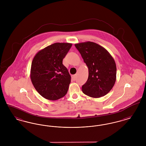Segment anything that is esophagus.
<instances>
[{
	"mask_svg": "<svg viewBox=\"0 0 146 146\" xmlns=\"http://www.w3.org/2000/svg\"><path fill=\"white\" fill-rule=\"evenodd\" d=\"M76 74H74V75H73V76H72V79H73V80H76Z\"/></svg>",
	"mask_w": 146,
	"mask_h": 146,
	"instance_id": "34e87169",
	"label": "esophagus"
}]
</instances>
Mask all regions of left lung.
Instances as JSON below:
<instances>
[{"mask_svg":"<svg viewBox=\"0 0 146 146\" xmlns=\"http://www.w3.org/2000/svg\"><path fill=\"white\" fill-rule=\"evenodd\" d=\"M89 70L88 79L82 86L84 94L99 98L107 95L116 81L117 67L109 52L95 42H80L75 44Z\"/></svg>","mask_w":146,"mask_h":146,"instance_id":"left-lung-1","label":"left lung"}]
</instances>
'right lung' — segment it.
Segmentation results:
<instances>
[{
  "label": "right lung",
  "instance_id": "obj_1",
  "mask_svg": "<svg viewBox=\"0 0 146 146\" xmlns=\"http://www.w3.org/2000/svg\"><path fill=\"white\" fill-rule=\"evenodd\" d=\"M72 44L56 42L38 51L31 65V79L35 90L45 98L55 101L64 96L71 77L62 64Z\"/></svg>",
  "mask_w": 146,
  "mask_h": 146
}]
</instances>
